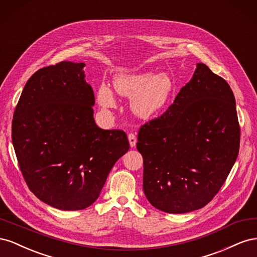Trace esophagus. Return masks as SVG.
I'll list each match as a JSON object with an SVG mask.
<instances>
[{"label":"esophagus","instance_id":"1","mask_svg":"<svg viewBox=\"0 0 257 257\" xmlns=\"http://www.w3.org/2000/svg\"><path fill=\"white\" fill-rule=\"evenodd\" d=\"M128 142H130V146L132 147V148H134L135 146H136V143H137V141H136V136L134 135V134H128Z\"/></svg>","mask_w":257,"mask_h":257}]
</instances>
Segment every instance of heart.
Instances as JSON below:
<instances>
[{
	"mask_svg": "<svg viewBox=\"0 0 257 257\" xmlns=\"http://www.w3.org/2000/svg\"><path fill=\"white\" fill-rule=\"evenodd\" d=\"M118 94L130 97L131 110L139 119L149 120L160 114L169 103L175 90L174 79L168 73H119L113 78ZM97 102L105 109L115 106L113 92L106 84L97 91Z\"/></svg>",
	"mask_w": 257,
	"mask_h": 257,
	"instance_id": "heart-1",
	"label": "heart"
}]
</instances>
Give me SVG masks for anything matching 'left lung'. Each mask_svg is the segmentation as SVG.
I'll return each instance as SVG.
<instances>
[{"mask_svg": "<svg viewBox=\"0 0 257 257\" xmlns=\"http://www.w3.org/2000/svg\"><path fill=\"white\" fill-rule=\"evenodd\" d=\"M239 144L234 93L222 77L197 63L168 110L139 130L147 199L167 213L203 208L226 180Z\"/></svg>", "mask_w": 257, "mask_h": 257, "instance_id": "obj_1", "label": "left lung"}]
</instances>
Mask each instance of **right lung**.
Masks as SVG:
<instances>
[{"label": "right lung", "instance_id": "add662e5", "mask_svg": "<svg viewBox=\"0 0 257 257\" xmlns=\"http://www.w3.org/2000/svg\"><path fill=\"white\" fill-rule=\"evenodd\" d=\"M84 66L63 61L38 69L14 112L12 139L23 178L37 198L60 210L94 203L130 149L123 131L96 125Z\"/></svg>", "mask_w": 257, "mask_h": 257}]
</instances>
